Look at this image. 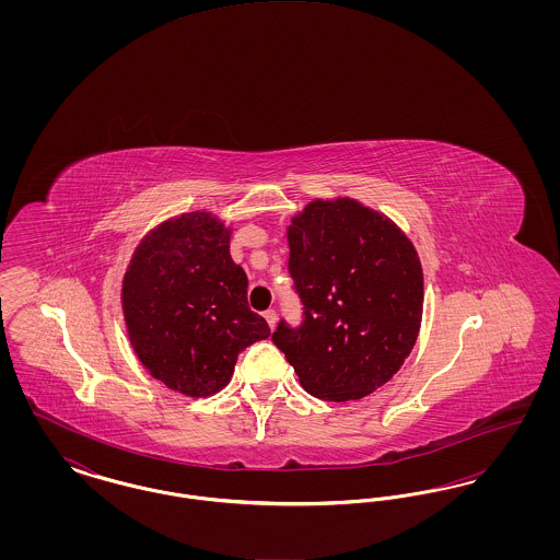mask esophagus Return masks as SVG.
Returning <instances> with one entry per match:
<instances>
[{
  "mask_svg": "<svg viewBox=\"0 0 560 560\" xmlns=\"http://www.w3.org/2000/svg\"><path fill=\"white\" fill-rule=\"evenodd\" d=\"M265 319H267L268 327H270V329H275V325H277V313H275L272 308L265 313Z\"/></svg>",
  "mask_w": 560,
  "mask_h": 560,
  "instance_id": "esophagus-1",
  "label": "esophagus"
}]
</instances>
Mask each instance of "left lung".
I'll use <instances>...</instances> for the list:
<instances>
[{
  "mask_svg": "<svg viewBox=\"0 0 560 560\" xmlns=\"http://www.w3.org/2000/svg\"><path fill=\"white\" fill-rule=\"evenodd\" d=\"M285 235L304 323H279L275 347L317 399L372 395L420 334L424 272L416 245L388 215L350 197L313 199Z\"/></svg>",
  "mask_w": 560,
  "mask_h": 560,
  "instance_id": "obj_1",
  "label": "left lung"
}]
</instances>
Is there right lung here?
Masks as SVG:
<instances>
[{"instance_id":"right-lung-1","label":"right lung","mask_w":560,"mask_h":560,"mask_svg":"<svg viewBox=\"0 0 560 560\" xmlns=\"http://www.w3.org/2000/svg\"><path fill=\"white\" fill-rule=\"evenodd\" d=\"M231 233L208 210L172 215L138 241L121 281L126 329L142 368L192 399L220 393L241 350L270 336L247 306Z\"/></svg>"}]
</instances>
